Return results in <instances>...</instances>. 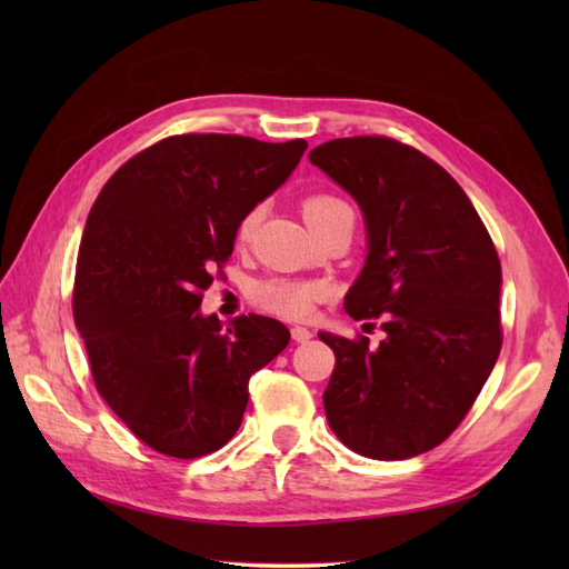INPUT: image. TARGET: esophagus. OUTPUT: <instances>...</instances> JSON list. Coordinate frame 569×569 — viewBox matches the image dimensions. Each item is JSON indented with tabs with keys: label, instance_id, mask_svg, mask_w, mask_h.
<instances>
[{
	"label": "esophagus",
	"instance_id": "34e87169",
	"mask_svg": "<svg viewBox=\"0 0 569 569\" xmlns=\"http://www.w3.org/2000/svg\"><path fill=\"white\" fill-rule=\"evenodd\" d=\"M313 337V332L311 330H306V327H291V339H295V341H299V343H303V341H308V339H311Z\"/></svg>",
	"mask_w": 569,
	"mask_h": 569
}]
</instances>
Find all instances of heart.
<instances>
[{"mask_svg": "<svg viewBox=\"0 0 569 569\" xmlns=\"http://www.w3.org/2000/svg\"><path fill=\"white\" fill-rule=\"evenodd\" d=\"M261 206L249 209L242 220L237 222V242H247L251 239L258 220H261ZM353 213L351 203L330 192L308 194L303 199V216L311 222V228L318 232L327 222H332L339 216ZM327 295L325 287L318 282H301V280H287V278H270L263 282H256L251 289V301L263 308L268 313L282 316L289 320H303L313 313L316 303Z\"/></svg>", "mask_w": 569, "mask_h": 569, "instance_id": "obj_1", "label": "heart"}]
</instances>
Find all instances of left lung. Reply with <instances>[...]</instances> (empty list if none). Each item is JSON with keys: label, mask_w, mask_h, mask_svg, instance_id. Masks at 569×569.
<instances>
[{"label": "left lung", "mask_w": 569, "mask_h": 569, "mask_svg": "<svg viewBox=\"0 0 569 569\" xmlns=\"http://www.w3.org/2000/svg\"><path fill=\"white\" fill-rule=\"evenodd\" d=\"M308 159L363 209L370 251L343 308L353 320L382 318L387 332L377 349L363 335H320L337 358L327 422L366 458L432 451L501 353V261L489 230L437 161L391 137H339Z\"/></svg>", "instance_id": "left-lung-1"}]
</instances>
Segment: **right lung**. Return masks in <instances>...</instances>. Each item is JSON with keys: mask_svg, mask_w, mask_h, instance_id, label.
Returning <instances> with one entry per match:
<instances>
[{"mask_svg": "<svg viewBox=\"0 0 569 569\" xmlns=\"http://www.w3.org/2000/svg\"><path fill=\"white\" fill-rule=\"evenodd\" d=\"M306 140L187 132L134 153L101 187L78 251L73 318L101 399L149 449L201 458L242 425L249 377L289 343L272 318L228 327L199 306L237 222L297 168Z\"/></svg>", "mask_w": 569, "mask_h": 569, "instance_id": "obj_1", "label": "right lung"}]
</instances>
